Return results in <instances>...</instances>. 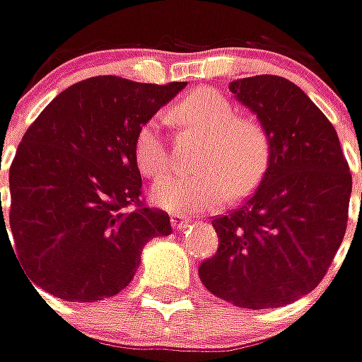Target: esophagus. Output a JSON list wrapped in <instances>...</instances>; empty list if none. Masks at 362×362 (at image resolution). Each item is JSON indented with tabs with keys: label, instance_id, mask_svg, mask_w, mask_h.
<instances>
[{
	"label": "esophagus",
	"instance_id": "1",
	"mask_svg": "<svg viewBox=\"0 0 362 362\" xmlns=\"http://www.w3.org/2000/svg\"><path fill=\"white\" fill-rule=\"evenodd\" d=\"M172 227L176 229V231H182V229H186L188 225H190V219L188 217H184V215H172Z\"/></svg>",
	"mask_w": 362,
	"mask_h": 362
}]
</instances>
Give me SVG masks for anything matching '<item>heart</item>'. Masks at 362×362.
<instances>
[{
	"label": "heart",
	"instance_id": "obj_1",
	"mask_svg": "<svg viewBox=\"0 0 362 362\" xmlns=\"http://www.w3.org/2000/svg\"><path fill=\"white\" fill-rule=\"evenodd\" d=\"M172 118L202 139L194 158V174H170L151 188L153 202L176 213H206L219 209L231 192L244 197L264 178L270 161V137L254 117L238 115L227 98L201 88L182 98L170 110ZM133 153L147 178H158L170 165L163 120L147 118L135 135Z\"/></svg>",
	"mask_w": 362,
	"mask_h": 362
}]
</instances>
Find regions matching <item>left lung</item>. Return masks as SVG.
<instances>
[{
	"label": "left lung",
	"instance_id": "1",
	"mask_svg": "<svg viewBox=\"0 0 362 362\" xmlns=\"http://www.w3.org/2000/svg\"><path fill=\"white\" fill-rule=\"evenodd\" d=\"M229 90L264 124L270 161L245 204L213 219L219 247L199 276L238 308H283L322 283L344 240L351 170L336 129L293 81L254 75Z\"/></svg>",
	"mask_w": 362,
	"mask_h": 362
}]
</instances>
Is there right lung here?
I'll use <instances>...</instances> for the list:
<instances>
[{
    "instance_id": "add662e5",
    "label": "right lung",
    "mask_w": 362,
    "mask_h": 362,
    "mask_svg": "<svg viewBox=\"0 0 362 362\" xmlns=\"http://www.w3.org/2000/svg\"><path fill=\"white\" fill-rule=\"evenodd\" d=\"M184 86L98 75L69 86L28 127L10 165L8 213L0 194V235L10 227L34 285L65 301L115 297L143 245L172 233L170 215L141 199L133 145Z\"/></svg>"
}]
</instances>
